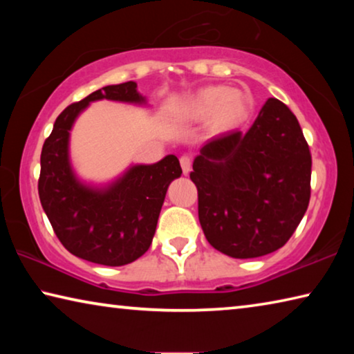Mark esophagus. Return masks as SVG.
Wrapping results in <instances>:
<instances>
[{"label": "esophagus", "mask_w": 354, "mask_h": 354, "mask_svg": "<svg viewBox=\"0 0 354 354\" xmlns=\"http://www.w3.org/2000/svg\"><path fill=\"white\" fill-rule=\"evenodd\" d=\"M179 162H181V169L184 171V175H187L192 169V158L189 154H184L181 156V159H179Z\"/></svg>", "instance_id": "1"}]
</instances>
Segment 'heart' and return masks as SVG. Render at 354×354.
Listing matches in <instances>:
<instances>
[{"mask_svg":"<svg viewBox=\"0 0 354 354\" xmlns=\"http://www.w3.org/2000/svg\"><path fill=\"white\" fill-rule=\"evenodd\" d=\"M251 109V97L241 88L209 86L185 103V113L194 120L211 117V128L225 133L241 124Z\"/></svg>","mask_w":354,"mask_h":354,"instance_id":"obj_1","label":"heart"}]
</instances>
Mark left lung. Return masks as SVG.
<instances>
[{"mask_svg":"<svg viewBox=\"0 0 354 354\" xmlns=\"http://www.w3.org/2000/svg\"><path fill=\"white\" fill-rule=\"evenodd\" d=\"M310 167L298 120L277 98L267 100L245 134L207 140L190 173L207 242L237 259L283 247L309 206Z\"/></svg>","mask_w":354,"mask_h":354,"instance_id":"obj_1","label":"left lung"}]
</instances>
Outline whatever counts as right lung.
Returning a JSON list of instances; mask_svg holds the SVG:
<instances>
[{"label": "right lung", "instance_id": "obj_1", "mask_svg": "<svg viewBox=\"0 0 354 354\" xmlns=\"http://www.w3.org/2000/svg\"><path fill=\"white\" fill-rule=\"evenodd\" d=\"M145 103L133 81L106 86L56 118L40 156L39 196L61 243L71 254L101 266L118 267L145 253L151 245L164 198L181 176L176 156L153 165H134L106 189L77 181L68 159V137L76 117L97 100Z\"/></svg>", "mask_w": 354, "mask_h": 354}]
</instances>
